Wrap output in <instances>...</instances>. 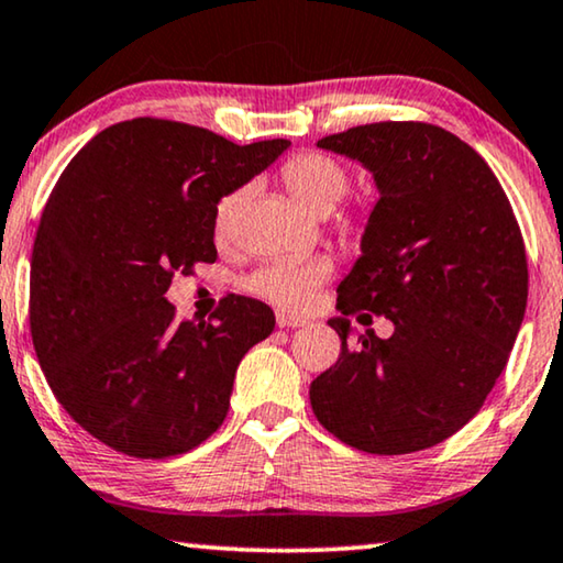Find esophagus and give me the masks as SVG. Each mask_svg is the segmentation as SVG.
<instances>
[{
    "instance_id": "1",
    "label": "esophagus",
    "mask_w": 563,
    "mask_h": 563,
    "mask_svg": "<svg viewBox=\"0 0 563 563\" xmlns=\"http://www.w3.org/2000/svg\"><path fill=\"white\" fill-rule=\"evenodd\" d=\"M276 324L284 330H295V328H305L307 320H301V317H295V314H287V312H276Z\"/></svg>"
}]
</instances>
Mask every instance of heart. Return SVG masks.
Returning a JSON list of instances; mask_svg holds the SVG:
<instances>
[{"label": "heart", "mask_w": 563, "mask_h": 563, "mask_svg": "<svg viewBox=\"0 0 563 563\" xmlns=\"http://www.w3.org/2000/svg\"><path fill=\"white\" fill-rule=\"evenodd\" d=\"M282 185L291 195V200L307 213L328 216L345 198L347 173L338 159L307 152L291 157L282 167ZM246 200L249 187H235V190L223 195L213 218L218 239L231 235L235 218L246 206ZM328 262H274L251 279V289L282 309H305L312 301L317 287L328 279Z\"/></svg>", "instance_id": "b5f03b06"}]
</instances>
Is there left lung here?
Returning <instances> with one entry per match:
<instances>
[{
	"label": "left lung",
	"instance_id": "obj_1",
	"mask_svg": "<svg viewBox=\"0 0 563 563\" xmlns=\"http://www.w3.org/2000/svg\"><path fill=\"white\" fill-rule=\"evenodd\" d=\"M320 150L368 169L378 187L361 256L328 324L340 357L309 386L317 421L371 454L444 442L485 404L528 301L523 235L487 162L442 126L380 121L324 136ZM383 313L350 349L347 313Z\"/></svg>",
	"mask_w": 563,
	"mask_h": 563
}]
</instances>
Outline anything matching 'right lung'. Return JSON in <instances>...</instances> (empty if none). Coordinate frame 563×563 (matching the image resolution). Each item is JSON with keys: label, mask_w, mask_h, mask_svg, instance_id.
Wrapping results in <instances>:
<instances>
[{"label": "right lung", "mask_w": 563, "mask_h": 563, "mask_svg": "<svg viewBox=\"0 0 563 563\" xmlns=\"http://www.w3.org/2000/svg\"><path fill=\"white\" fill-rule=\"evenodd\" d=\"M287 146L144 117L103 129L63 169L32 246V345L63 409L111 450L175 457L223 423L272 307L231 295L213 320L177 322L165 291L216 262L218 202Z\"/></svg>", "instance_id": "obj_1"}]
</instances>
